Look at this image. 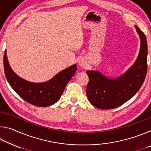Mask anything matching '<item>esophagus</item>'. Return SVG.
Here are the masks:
<instances>
[{
	"label": "esophagus",
	"instance_id": "34e87169",
	"mask_svg": "<svg viewBox=\"0 0 151 151\" xmlns=\"http://www.w3.org/2000/svg\"><path fill=\"white\" fill-rule=\"evenodd\" d=\"M85 65H86V63L84 59H82L81 58V59L78 60V65L80 66H82V67H83V66H85Z\"/></svg>",
	"mask_w": 151,
	"mask_h": 151
}]
</instances>
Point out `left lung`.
Returning a JSON list of instances; mask_svg holds the SVG:
<instances>
[{"label":"left lung","mask_w":151,"mask_h":151,"mask_svg":"<svg viewBox=\"0 0 151 151\" xmlns=\"http://www.w3.org/2000/svg\"><path fill=\"white\" fill-rule=\"evenodd\" d=\"M140 39V52L134 65L123 75L110 78L96 70H87L89 81L86 96L94 106L101 109L116 108L126 103L141 87L147 71L146 36L135 26Z\"/></svg>","instance_id":"1"}]
</instances>
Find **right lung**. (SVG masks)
Returning a JSON list of instances; mask_svg holds the SVG:
<instances>
[{
	"label": "right lung",
	"instance_id": "1",
	"mask_svg": "<svg viewBox=\"0 0 151 151\" xmlns=\"http://www.w3.org/2000/svg\"><path fill=\"white\" fill-rule=\"evenodd\" d=\"M76 68V65L70 66L45 83H32L14 73L9 65L6 50L4 54V73L10 85L22 99L37 106H48L57 103L66 85L75 75Z\"/></svg>",
	"mask_w": 151,
	"mask_h": 151
}]
</instances>
